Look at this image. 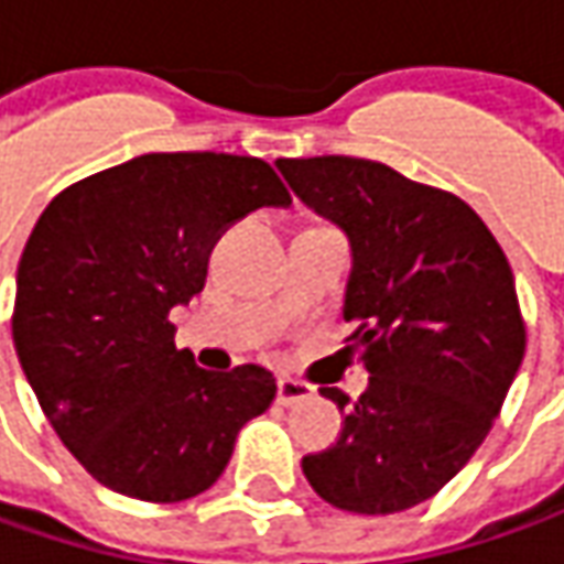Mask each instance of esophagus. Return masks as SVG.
<instances>
[{
  "label": "esophagus",
  "instance_id": "obj_1",
  "mask_svg": "<svg viewBox=\"0 0 564 564\" xmlns=\"http://www.w3.org/2000/svg\"><path fill=\"white\" fill-rule=\"evenodd\" d=\"M312 387L308 383H302V380H293V378H278V402L281 405H296V402H302V399H312Z\"/></svg>",
  "mask_w": 564,
  "mask_h": 564
}]
</instances>
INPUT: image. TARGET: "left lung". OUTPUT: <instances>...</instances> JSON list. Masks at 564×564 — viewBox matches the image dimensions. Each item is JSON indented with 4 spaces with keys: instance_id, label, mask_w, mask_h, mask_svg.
<instances>
[{
    "instance_id": "1",
    "label": "left lung",
    "mask_w": 564,
    "mask_h": 564,
    "mask_svg": "<svg viewBox=\"0 0 564 564\" xmlns=\"http://www.w3.org/2000/svg\"><path fill=\"white\" fill-rule=\"evenodd\" d=\"M293 193L349 240L343 318L371 375L340 440L302 458L312 490L356 514L443 490L490 434L524 359L512 268L471 205L368 159H278Z\"/></svg>"
}]
</instances>
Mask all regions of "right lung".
I'll use <instances>...</instances> for the list:
<instances>
[{
    "label": "right lung",
    "instance_id": "1",
    "mask_svg": "<svg viewBox=\"0 0 564 564\" xmlns=\"http://www.w3.org/2000/svg\"><path fill=\"white\" fill-rule=\"evenodd\" d=\"M264 205L286 208L290 193L262 159L149 152L62 189L40 215L11 337L55 434L108 490L199 496L278 397L262 365L199 368L167 321L205 286L221 230Z\"/></svg>",
    "mask_w": 564,
    "mask_h": 564
}]
</instances>
